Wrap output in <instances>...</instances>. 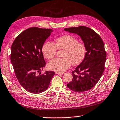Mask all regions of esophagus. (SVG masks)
Listing matches in <instances>:
<instances>
[{
    "instance_id": "obj_1",
    "label": "esophagus",
    "mask_w": 120,
    "mask_h": 120,
    "mask_svg": "<svg viewBox=\"0 0 120 120\" xmlns=\"http://www.w3.org/2000/svg\"><path fill=\"white\" fill-rule=\"evenodd\" d=\"M55 74H64V72H55Z\"/></svg>"
}]
</instances>
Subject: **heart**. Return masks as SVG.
Returning a JSON list of instances; mask_svg holds the SVG:
<instances>
[{
	"instance_id": "1",
	"label": "heart",
	"mask_w": 120,
	"mask_h": 120,
	"mask_svg": "<svg viewBox=\"0 0 120 120\" xmlns=\"http://www.w3.org/2000/svg\"><path fill=\"white\" fill-rule=\"evenodd\" d=\"M63 50V58H56L48 63L50 70L63 72L68 69L71 63L73 65H79L83 60L86 54V47L83 43L79 42L77 38L71 35H65L55 40V44L46 41L43 44V54L47 59H52L56 55L57 50Z\"/></svg>"
}]
</instances>
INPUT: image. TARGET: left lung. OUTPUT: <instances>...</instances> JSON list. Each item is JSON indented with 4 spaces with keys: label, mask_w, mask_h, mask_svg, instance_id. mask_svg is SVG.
Here are the masks:
<instances>
[{
    "label": "left lung",
    "mask_w": 120,
    "mask_h": 120,
    "mask_svg": "<svg viewBox=\"0 0 120 120\" xmlns=\"http://www.w3.org/2000/svg\"><path fill=\"white\" fill-rule=\"evenodd\" d=\"M64 30L79 35L86 50L83 60L72 72L73 79L67 86L75 92L87 91L97 83L105 70L107 54L104 42L98 34L86 26Z\"/></svg>",
    "instance_id": "1"
}]
</instances>
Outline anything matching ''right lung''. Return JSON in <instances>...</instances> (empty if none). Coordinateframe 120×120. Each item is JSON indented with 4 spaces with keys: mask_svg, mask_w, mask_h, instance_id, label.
I'll return each mask as SVG.
<instances>
[{
    "mask_svg": "<svg viewBox=\"0 0 120 120\" xmlns=\"http://www.w3.org/2000/svg\"><path fill=\"white\" fill-rule=\"evenodd\" d=\"M52 31L36 27L29 28L16 37L11 46L10 59L17 79L24 89L34 94L47 90L55 75L53 71L42 75L40 72L46 65L42 46Z\"/></svg>",
    "mask_w": 120,
    "mask_h": 120,
    "instance_id": "right-lung-1",
    "label": "right lung"
}]
</instances>
